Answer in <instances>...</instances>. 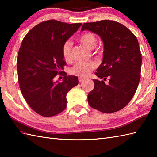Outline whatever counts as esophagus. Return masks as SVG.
Masks as SVG:
<instances>
[{
    "label": "esophagus",
    "instance_id": "obj_1",
    "mask_svg": "<svg viewBox=\"0 0 157 157\" xmlns=\"http://www.w3.org/2000/svg\"><path fill=\"white\" fill-rule=\"evenodd\" d=\"M85 80V78H79V82H82L83 81Z\"/></svg>",
    "mask_w": 157,
    "mask_h": 157
}]
</instances>
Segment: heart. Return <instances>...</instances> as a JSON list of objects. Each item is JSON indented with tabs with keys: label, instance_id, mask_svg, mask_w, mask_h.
Returning a JSON list of instances; mask_svg holds the SVG:
<instances>
[{
	"label": "heart",
	"instance_id": "obj_1",
	"mask_svg": "<svg viewBox=\"0 0 157 157\" xmlns=\"http://www.w3.org/2000/svg\"><path fill=\"white\" fill-rule=\"evenodd\" d=\"M78 40L79 42L87 46L90 49L94 48L97 44V38H96V36L91 32L84 33L79 36ZM71 49L72 43L70 41H67L63 44L62 47V53L63 58L66 61H70L71 60ZM95 67L96 65L93 63L79 61L72 67L70 69V72L73 75L86 77L89 75Z\"/></svg>",
	"mask_w": 157,
	"mask_h": 157
}]
</instances>
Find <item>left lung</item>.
<instances>
[{"label":"left lung","mask_w":157,"mask_h":157,"mask_svg":"<svg viewBox=\"0 0 157 157\" xmlns=\"http://www.w3.org/2000/svg\"><path fill=\"white\" fill-rule=\"evenodd\" d=\"M84 29L96 33L104 43L102 63L95 73L102 80L93 79L94 88L88 95V104L105 113L118 111L131 101L140 79L138 40L128 28L111 20L85 23L82 31Z\"/></svg>","instance_id":"left-lung-1"}]
</instances>
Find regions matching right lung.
<instances>
[{
    "instance_id": "1",
    "label": "right lung",
    "mask_w": 157,
    "mask_h": 157,
    "mask_svg": "<svg viewBox=\"0 0 157 157\" xmlns=\"http://www.w3.org/2000/svg\"><path fill=\"white\" fill-rule=\"evenodd\" d=\"M82 23H67L55 19L42 21L29 30L23 38L17 56L19 88L31 109L43 117H52L64 111L66 95L79 84L76 76H67L61 70L62 47ZM57 74L63 80L55 82Z\"/></svg>"
}]
</instances>
